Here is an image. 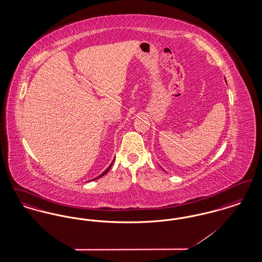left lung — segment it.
<instances>
[{"mask_svg":"<svg viewBox=\"0 0 262 262\" xmlns=\"http://www.w3.org/2000/svg\"><path fill=\"white\" fill-rule=\"evenodd\" d=\"M225 79H226V78H225Z\"/></svg>","mask_w":262,"mask_h":262,"instance_id":"1","label":"left lung"}]
</instances>
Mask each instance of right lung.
Wrapping results in <instances>:
<instances>
[{
	"mask_svg": "<svg viewBox=\"0 0 262 262\" xmlns=\"http://www.w3.org/2000/svg\"><path fill=\"white\" fill-rule=\"evenodd\" d=\"M114 161H115V159H114V160H113V162L111 163V164H110V166H109V167H108V168H107V169H106V170H105V171H104V172H103V173H102V174H100V176H98V177H97V178H95V179H93V180H97V179H99V178H101V177H103V176H104V174H107V173H108V172H109V170H110V169H111V167H112L113 163H114ZM91 181H92V180H91Z\"/></svg>",
	"mask_w": 262,
	"mask_h": 262,
	"instance_id": "obj_1",
	"label": "right lung"
}]
</instances>
